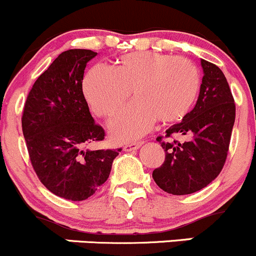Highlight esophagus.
I'll use <instances>...</instances> for the list:
<instances>
[{"label": "esophagus", "instance_id": "34e87169", "mask_svg": "<svg viewBox=\"0 0 256 256\" xmlns=\"http://www.w3.org/2000/svg\"><path fill=\"white\" fill-rule=\"evenodd\" d=\"M142 144H143V142H134V143H129V144H126L124 146V150L126 152H132V150H136V149H139L142 146Z\"/></svg>", "mask_w": 256, "mask_h": 256}]
</instances>
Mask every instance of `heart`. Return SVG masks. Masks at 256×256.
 I'll return each mask as SVG.
<instances>
[{
  "label": "heart",
  "mask_w": 256,
  "mask_h": 256,
  "mask_svg": "<svg viewBox=\"0 0 256 256\" xmlns=\"http://www.w3.org/2000/svg\"><path fill=\"white\" fill-rule=\"evenodd\" d=\"M130 90L136 100L110 123V136L116 142L139 138L150 130L156 120L166 126L186 120L200 96V72L186 58L144 50L120 57L113 70L94 66L83 80L86 100L100 117L114 114Z\"/></svg>",
  "instance_id": "heart-1"
}]
</instances>
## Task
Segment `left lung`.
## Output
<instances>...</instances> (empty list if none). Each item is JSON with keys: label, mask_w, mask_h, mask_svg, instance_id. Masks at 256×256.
I'll use <instances>...</instances> for the list:
<instances>
[{"label": "left lung", "mask_w": 256, "mask_h": 256, "mask_svg": "<svg viewBox=\"0 0 256 256\" xmlns=\"http://www.w3.org/2000/svg\"><path fill=\"white\" fill-rule=\"evenodd\" d=\"M203 80L199 100L190 114L166 130V138L186 136L188 140H156L166 160L153 170L156 186L173 196H186L206 188L219 176L229 150L235 122V103L224 73L200 60Z\"/></svg>", "instance_id": "1"}]
</instances>
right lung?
I'll return each mask as SVG.
<instances>
[{
  "label": "right lung",
  "mask_w": 256,
  "mask_h": 256,
  "mask_svg": "<svg viewBox=\"0 0 256 256\" xmlns=\"http://www.w3.org/2000/svg\"><path fill=\"white\" fill-rule=\"evenodd\" d=\"M97 53L68 50L37 78L24 103L22 130L41 183L67 200L90 198L108 179L118 156L112 149H88L104 139L82 90L87 63Z\"/></svg>",
  "instance_id": "right-lung-1"
}]
</instances>
